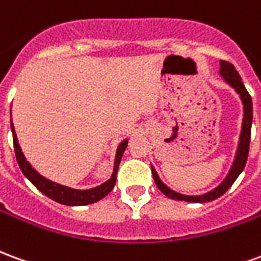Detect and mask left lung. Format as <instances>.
Listing matches in <instances>:
<instances>
[{
    "mask_svg": "<svg viewBox=\"0 0 261 261\" xmlns=\"http://www.w3.org/2000/svg\"><path fill=\"white\" fill-rule=\"evenodd\" d=\"M219 75L224 78V81L236 91V93L241 96V100L243 103V121H242V131L241 137H239V144H238V149H236L235 159L233 164L230 168L229 173L226 175L222 183L217 186L211 192L205 193V194H200V196H186V194H180V193L172 190L170 187L165 185L164 181L159 179L158 173L153 166H151L152 169V176L155 185L158 186L161 192L164 193L165 196L169 197L172 200H179V201H187V202H207L213 201L215 198H218L224 194L228 189H229L233 181L238 179V176L241 175L242 170L245 169L246 165L247 155H249V144H250V130H252V120H253V105L252 97L249 95V92L246 91V88L242 82L241 75L238 74V71L235 67L228 63V61H219Z\"/></svg>",
    "mask_w": 261,
    "mask_h": 261,
    "instance_id": "obj_1",
    "label": "left lung"
}]
</instances>
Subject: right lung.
<instances>
[{"label":"right lung","mask_w":261,"mask_h":261,"mask_svg":"<svg viewBox=\"0 0 261 261\" xmlns=\"http://www.w3.org/2000/svg\"><path fill=\"white\" fill-rule=\"evenodd\" d=\"M11 130H12V138H14L15 155H16V161H18V165H19L22 173L31 180L32 185L36 187L37 190H40L48 198H51V200L60 202V204H64V205H86V204H93V202L102 200L103 197H106L109 193L113 190L114 183H116V179H117L116 175H117L120 161H121V156H123L125 148H127L128 140L120 142V145L117 147L116 158H114L113 173H112V177L108 181H105L100 186L89 189V190H76V189H71V187L59 185L56 181L48 180L44 176H42L39 172L33 169L32 165L26 161L25 155H23L19 144H18V138H16V133H15L12 120H11Z\"/></svg>","instance_id":"1"}]
</instances>
